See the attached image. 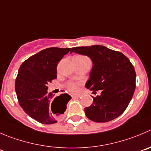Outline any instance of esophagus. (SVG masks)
Segmentation results:
<instances>
[{
    "label": "esophagus",
    "instance_id": "1",
    "mask_svg": "<svg viewBox=\"0 0 151 151\" xmlns=\"http://www.w3.org/2000/svg\"><path fill=\"white\" fill-rule=\"evenodd\" d=\"M72 97H73V99H78V98H79L80 96H73Z\"/></svg>",
    "mask_w": 151,
    "mask_h": 151
}]
</instances>
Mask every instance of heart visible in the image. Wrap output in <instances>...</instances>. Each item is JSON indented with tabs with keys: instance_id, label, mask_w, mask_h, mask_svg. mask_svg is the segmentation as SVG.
<instances>
[{
	"instance_id": "1",
	"label": "heart",
	"mask_w": 151,
	"mask_h": 151,
	"mask_svg": "<svg viewBox=\"0 0 151 151\" xmlns=\"http://www.w3.org/2000/svg\"><path fill=\"white\" fill-rule=\"evenodd\" d=\"M78 56L83 57V56H80V55H78ZM67 88H68V90H70L71 93H76L78 91V85L77 83H74V82L69 83L68 85H67Z\"/></svg>"
}]
</instances>
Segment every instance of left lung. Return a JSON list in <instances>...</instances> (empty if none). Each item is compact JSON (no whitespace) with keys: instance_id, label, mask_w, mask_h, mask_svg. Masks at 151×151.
Listing matches in <instances>:
<instances>
[{"instance_id":"left-lung-1","label":"left lung","mask_w":151,"mask_h":151,"mask_svg":"<svg viewBox=\"0 0 151 151\" xmlns=\"http://www.w3.org/2000/svg\"><path fill=\"white\" fill-rule=\"evenodd\" d=\"M72 52L90 58L93 68L85 87L101 90L100 96L93 97V104L84 108L87 117L96 122H107L122 114L136 88V72L130 60L101 45L73 47Z\"/></svg>"}]
</instances>
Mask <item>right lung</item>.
<instances>
[{"instance_id":"1","label":"right lung","mask_w":151,"mask_h":151,"mask_svg":"<svg viewBox=\"0 0 151 151\" xmlns=\"http://www.w3.org/2000/svg\"><path fill=\"white\" fill-rule=\"evenodd\" d=\"M70 48L50 47L36 53L22 63L15 79V92L20 106L38 122L51 124L64 114L71 96L47 93L48 83L57 78V65Z\"/></svg>"}]
</instances>
